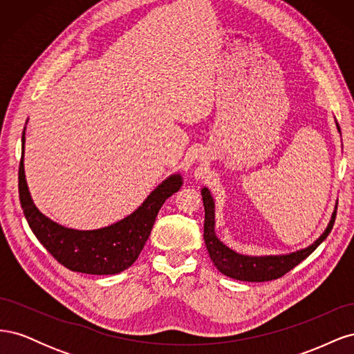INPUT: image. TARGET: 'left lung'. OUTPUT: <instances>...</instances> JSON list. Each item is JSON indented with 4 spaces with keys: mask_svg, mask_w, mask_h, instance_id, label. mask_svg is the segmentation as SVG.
<instances>
[{
    "mask_svg": "<svg viewBox=\"0 0 354 354\" xmlns=\"http://www.w3.org/2000/svg\"><path fill=\"white\" fill-rule=\"evenodd\" d=\"M337 124V130L341 134V128ZM203 208H205V223H203V241H205L208 254L214 266L217 267L218 272L224 276H229L232 279L243 281V282H267L277 279V277L283 276L289 270H292L295 266H298L303 260L312 254L317 246L322 243L334 226L335 216H337V207L335 211L332 212V217L329 220L328 227L320 236L307 248L298 250L289 254H279V255H243L236 251L229 248L224 245L216 234V205H214V199L211 196V192L203 187L201 190Z\"/></svg>",
    "mask_w": 354,
    "mask_h": 354,
    "instance_id": "left-lung-1",
    "label": "left lung"
}]
</instances>
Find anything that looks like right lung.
<instances>
[{
    "mask_svg": "<svg viewBox=\"0 0 354 354\" xmlns=\"http://www.w3.org/2000/svg\"><path fill=\"white\" fill-rule=\"evenodd\" d=\"M25 130L22 137L24 153L19 167V196L26 221L37 239L60 264L72 272L116 274L128 269L140 255L160 207L165 199L180 190L183 178L178 173L171 174L130 216L111 226L94 230L65 227L44 216L32 201L24 165Z\"/></svg>",
    "mask_w": 354,
    "mask_h": 354,
    "instance_id": "obj_1",
    "label": "right lung"
}]
</instances>
